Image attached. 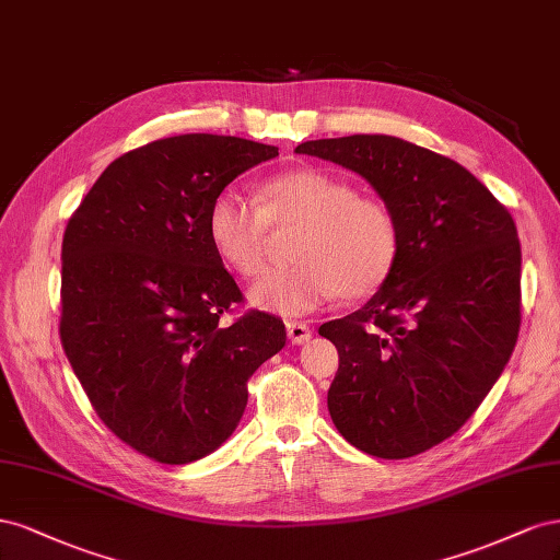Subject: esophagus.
<instances>
[{"label": "esophagus", "mask_w": 560, "mask_h": 560, "mask_svg": "<svg viewBox=\"0 0 560 560\" xmlns=\"http://www.w3.org/2000/svg\"><path fill=\"white\" fill-rule=\"evenodd\" d=\"M285 332L293 345H302L312 338V330L305 322H285Z\"/></svg>", "instance_id": "1"}]
</instances>
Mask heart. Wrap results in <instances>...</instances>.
<instances>
[{"mask_svg":"<svg viewBox=\"0 0 560 560\" xmlns=\"http://www.w3.org/2000/svg\"><path fill=\"white\" fill-rule=\"evenodd\" d=\"M269 228H298L291 238L295 262L262 275L248 289V300L283 316L307 314L332 295H373L389 279L401 246L385 199L357 195L342 175L314 166L271 175L258 185L255 201L222 189L206 218L218 258L242 277L262 271Z\"/></svg>","mask_w":560,"mask_h":560,"instance_id":"1","label":"heart"}]
</instances>
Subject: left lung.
Returning <instances> with one entry per match:
<instances>
[{
  "label": "left lung",
  "instance_id": "8db88e82",
  "mask_svg": "<svg viewBox=\"0 0 560 560\" xmlns=\"http://www.w3.org/2000/svg\"><path fill=\"white\" fill-rule=\"evenodd\" d=\"M295 152L359 173L401 234L382 289L318 328L340 354L328 389L332 424L369 455H420L471 418L516 347L514 218L465 166L401 138L307 140Z\"/></svg>",
  "mask_w": 560,
  "mask_h": 560
}]
</instances>
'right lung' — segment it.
Masks as SVG:
<instances>
[{"instance_id": "1", "label": "right lung", "mask_w": 560, "mask_h": 560, "mask_svg": "<svg viewBox=\"0 0 560 560\" xmlns=\"http://www.w3.org/2000/svg\"><path fill=\"white\" fill-rule=\"evenodd\" d=\"M279 156L246 138L187 133L112 162L62 236L60 342L105 427L162 465L225 443L248 380L285 345L281 318L248 310L206 218L236 175Z\"/></svg>"}]
</instances>
